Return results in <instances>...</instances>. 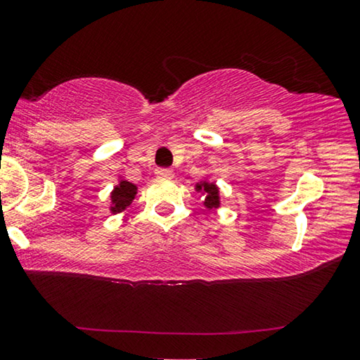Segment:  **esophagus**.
Masks as SVG:
<instances>
[{
  "mask_svg": "<svg viewBox=\"0 0 360 360\" xmlns=\"http://www.w3.org/2000/svg\"><path fill=\"white\" fill-rule=\"evenodd\" d=\"M157 176H158V178L171 179L174 176V171L169 169V168H160V169H157Z\"/></svg>",
  "mask_w": 360,
  "mask_h": 360,
  "instance_id": "1",
  "label": "esophagus"
}]
</instances>
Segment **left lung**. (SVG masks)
<instances>
[{"instance_id":"left-lung-1","label":"left lung","mask_w":360,"mask_h":360,"mask_svg":"<svg viewBox=\"0 0 360 360\" xmlns=\"http://www.w3.org/2000/svg\"><path fill=\"white\" fill-rule=\"evenodd\" d=\"M197 189L200 191V186H197ZM203 191L205 194V207L207 208H217L218 207V189L214 184H205L203 186Z\"/></svg>"}]
</instances>
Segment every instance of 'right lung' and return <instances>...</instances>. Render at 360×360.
Masks as SVG:
<instances>
[{
    "instance_id": "obj_1",
    "label": "right lung",
    "mask_w": 360,
    "mask_h": 360,
    "mask_svg": "<svg viewBox=\"0 0 360 360\" xmlns=\"http://www.w3.org/2000/svg\"><path fill=\"white\" fill-rule=\"evenodd\" d=\"M134 195H136V186L131 184V182L122 181L120 186L115 187V192H112L111 200H112V212H121L132 202Z\"/></svg>"
}]
</instances>
